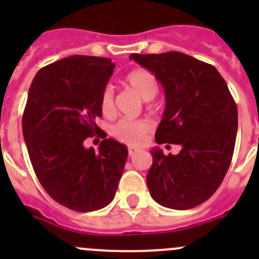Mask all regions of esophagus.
Masks as SVG:
<instances>
[{
	"instance_id": "1",
	"label": "esophagus",
	"mask_w": 259,
	"mask_h": 259,
	"mask_svg": "<svg viewBox=\"0 0 259 259\" xmlns=\"http://www.w3.org/2000/svg\"><path fill=\"white\" fill-rule=\"evenodd\" d=\"M127 151H129V156H133L135 153H138L139 150H138V149H135V148H129V150H127Z\"/></svg>"
}]
</instances>
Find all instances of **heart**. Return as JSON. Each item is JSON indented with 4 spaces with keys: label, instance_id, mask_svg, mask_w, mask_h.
Segmentation results:
<instances>
[{
    "label": "heart",
    "instance_id": "1",
    "mask_svg": "<svg viewBox=\"0 0 259 259\" xmlns=\"http://www.w3.org/2000/svg\"><path fill=\"white\" fill-rule=\"evenodd\" d=\"M125 80L143 100H151L158 94V81L149 70H133L126 75ZM100 110L105 116H111L115 114L114 90L110 85H106L101 91ZM151 129H153V124L146 119H122L114 125L113 135L119 142L135 146L144 142L146 135Z\"/></svg>",
    "mask_w": 259,
    "mask_h": 259
}]
</instances>
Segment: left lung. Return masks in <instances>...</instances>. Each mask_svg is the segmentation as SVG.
Instances as JSON below:
<instances>
[{
	"label": "left lung",
	"mask_w": 259,
	"mask_h": 259,
	"mask_svg": "<svg viewBox=\"0 0 259 259\" xmlns=\"http://www.w3.org/2000/svg\"><path fill=\"white\" fill-rule=\"evenodd\" d=\"M160 81L165 110L155 133L158 144L182 146L179 154L150 151L146 176L151 198L170 209L202 204L223 182L236 145L238 111L227 82L211 65L182 52L129 56Z\"/></svg>",
	"instance_id": "obj_1"
}]
</instances>
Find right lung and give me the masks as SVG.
Wrapping results in <instances>:
<instances>
[{
  "instance_id": "obj_1",
  "label": "right lung",
  "mask_w": 259,
  "mask_h": 259,
  "mask_svg": "<svg viewBox=\"0 0 259 259\" xmlns=\"http://www.w3.org/2000/svg\"><path fill=\"white\" fill-rule=\"evenodd\" d=\"M114 67L110 59L75 55L38 70L28 90L22 133L31 164L46 193L69 209L110 204L124 170L127 148L95 122ZM95 134L104 139L99 152L83 145Z\"/></svg>"
}]
</instances>
